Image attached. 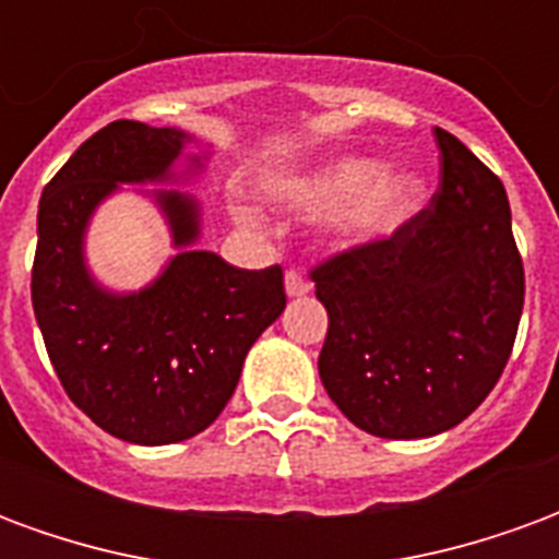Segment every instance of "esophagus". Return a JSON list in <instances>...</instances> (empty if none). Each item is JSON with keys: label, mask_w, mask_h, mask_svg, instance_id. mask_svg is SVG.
I'll use <instances>...</instances> for the list:
<instances>
[{"label": "esophagus", "mask_w": 559, "mask_h": 559, "mask_svg": "<svg viewBox=\"0 0 559 559\" xmlns=\"http://www.w3.org/2000/svg\"><path fill=\"white\" fill-rule=\"evenodd\" d=\"M286 295L288 298H307L310 295V283L300 276L298 271H288L286 273Z\"/></svg>", "instance_id": "obj_1"}]
</instances>
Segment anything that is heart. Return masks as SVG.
<instances>
[{"label": "heart", "mask_w": 559, "mask_h": 559, "mask_svg": "<svg viewBox=\"0 0 559 559\" xmlns=\"http://www.w3.org/2000/svg\"><path fill=\"white\" fill-rule=\"evenodd\" d=\"M273 198L298 213H322L324 240L352 252L385 243L427 204L425 174L406 165H379L373 156H336L273 186Z\"/></svg>", "instance_id": "b5f03b06"}]
</instances>
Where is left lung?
Here are the masks:
<instances>
[{
    "mask_svg": "<svg viewBox=\"0 0 559 559\" xmlns=\"http://www.w3.org/2000/svg\"><path fill=\"white\" fill-rule=\"evenodd\" d=\"M439 192L385 243L312 271L328 310L319 376L352 425L427 439L497 385L524 310V264L506 189L437 129Z\"/></svg>",
    "mask_w": 559,
    "mask_h": 559,
    "instance_id": "8db88e82",
    "label": "left lung"
}]
</instances>
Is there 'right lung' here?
I'll return each instance as SVG.
<instances>
[{
	"mask_svg": "<svg viewBox=\"0 0 559 559\" xmlns=\"http://www.w3.org/2000/svg\"><path fill=\"white\" fill-rule=\"evenodd\" d=\"M210 156L183 129L117 120L74 150L38 201L33 307L47 355L74 406L122 442L171 445L207 430L252 343L286 310L280 267L243 271L198 247L204 210L183 186ZM120 191L160 210L175 249L132 293L105 287L85 259L92 216Z\"/></svg>",
	"mask_w": 559,
	"mask_h": 559,
	"instance_id": "right-lung-1",
	"label": "right lung"
}]
</instances>
